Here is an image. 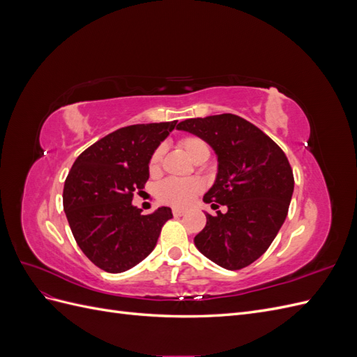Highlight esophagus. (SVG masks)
I'll list each match as a JSON object with an SVG mask.
<instances>
[{"instance_id": "1", "label": "esophagus", "mask_w": 357, "mask_h": 357, "mask_svg": "<svg viewBox=\"0 0 357 357\" xmlns=\"http://www.w3.org/2000/svg\"><path fill=\"white\" fill-rule=\"evenodd\" d=\"M186 211L185 210H180V208H172V215H174V218H180V215H183L185 214Z\"/></svg>"}]
</instances>
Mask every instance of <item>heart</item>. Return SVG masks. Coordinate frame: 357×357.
Segmentation results:
<instances>
[{"label":"heart","instance_id":"heart-1","mask_svg":"<svg viewBox=\"0 0 357 357\" xmlns=\"http://www.w3.org/2000/svg\"><path fill=\"white\" fill-rule=\"evenodd\" d=\"M178 144L192 160L197 162L202 158H208V153H210L208 146L201 137L185 135L180 138ZM160 159H162V149L158 147L149 159L150 174H156L159 171ZM202 189H204V185L198 178H167L158 185L156 198L162 204L185 208L193 199H195V197Z\"/></svg>","mask_w":357,"mask_h":357}]
</instances>
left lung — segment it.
<instances>
[{
    "label": "left lung",
    "mask_w": 357,
    "mask_h": 357,
    "mask_svg": "<svg viewBox=\"0 0 357 357\" xmlns=\"http://www.w3.org/2000/svg\"><path fill=\"white\" fill-rule=\"evenodd\" d=\"M177 128L214 149L219 171L204 202L213 210L229 208L205 214V228L193 241L222 268H245L268 250L284 223L295 186L289 160L265 132L236 114L186 119Z\"/></svg>",
    "instance_id": "left-lung-1"
}]
</instances>
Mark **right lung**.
<instances>
[{
  "instance_id": "right-lung-1",
  "label": "right lung",
  "mask_w": 357,
  "mask_h": 357,
  "mask_svg": "<svg viewBox=\"0 0 357 357\" xmlns=\"http://www.w3.org/2000/svg\"><path fill=\"white\" fill-rule=\"evenodd\" d=\"M176 123L117 129L86 149L68 172L62 198L74 240L107 273H123L142 262L172 218L168 207L142 214L132 198L149 180L150 156Z\"/></svg>"
}]
</instances>
